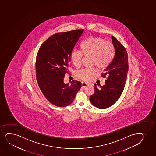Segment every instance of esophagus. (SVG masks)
<instances>
[{"label": "esophagus", "mask_w": 156, "mask_h": 156, "mask_svg": "<svg viewBox=\"0 0 156 156\" xmlns=\"http://www.w3.org/2000/svg\"><path fill=\"white\" fill-rule=\"evenodd\" d=\"M88 84L87 83L84 82H82V87L83 88H85L87 87L88 86Z\"/></svg>", "instance_id": "esophagus-1"}]
</instances>
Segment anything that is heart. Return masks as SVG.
<instances>
[{"label": "heart", "mask_w": 156, "mask_h": 156, "mask_svg": "<svg viewBox=\"0 0 156 156\" xmlns=\"http://www.w3.org/2000/svg\"><path fill=\"white\" fill-rule=\"evenodd\" d=\"M80 51L73 50L70 55L72 65L76 68L81 66L83 56L90 57L91 65H95L100 69L109 66L115 56V47L110 41H106L102 38L89 37L80 44ZM96 73L95 68L83 69L77 71L76 75L79 79L87 81Z\"/></svg>", "instance_id": "1"}]
</instances>
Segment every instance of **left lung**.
Wrapping results in <instances>:
<instances>
[{"label":"left lung","mask_w":156,"mask_h":156,"mask_svg":"<svg viewBox=\"0 0 156 156\" xmlns=\"http://www.w3.org/2000/svg\"><path fill=\"white\" fill-rule=\"evenodd\" d=\"M112 41L115 49L113 60L101 74L106 77L105 84L97 88L95 84V92L90 96V101L96 107L104 109L113 105L123 91L129 69L128 56L123 45L114 36Z\"/></svg>","instance_id":"8db88e82"}]
</instances>
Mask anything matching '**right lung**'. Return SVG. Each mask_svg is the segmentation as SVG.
Here are the masks:
<instances>
[{"label":"right lung","mask_w":156,"mask_h":156,"mask_svg":"<svg viewBox=\"0 0 156 156\" xmlns=\"http://www.w3.org/2000/svg\"><path fill=\"white\" fill-rule=\"evenodd\" d=\"M84 30L57 33L40 47L36 56V76L38 85L46 98L55 106L63 107L73 101L81 82H63L69 74L70 55Z\"/></svg>","instance_id":"right-lung-1"}]
</instances>
